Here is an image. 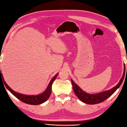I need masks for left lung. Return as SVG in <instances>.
Wrapping results in <instances>:
<instances>
[{"label": "left lung", "instance_id": "obj_1", "mask_svg": "<svg viewBox=\"0 0 127 127\" xmlns=\"http://www.w3.org/2000/svg\"><path fill=\"white\" fill-rule=\"evenodd\" d=\"M126 66L125 64H124V72L123 74V75L122 76V77L121 78L118 84H117L115 87L111 88V90H107L106 91H103L101 93H95V94H90V93H87L86 92L83 91L81 89L76 83H75V82H74L72 79H71V80L73 90L74 91V92H75L76 95V96H77L81 101L85 103L90 104H95L99 103L104 101V100L107 99L108 97H109L116 92V91L120 87V86L123 82L124 78Z\"/></svg>", "mask_w": 127, "mask_h": 127}]
</instances>
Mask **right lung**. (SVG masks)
Returning a JSON list of instances; mask_svg holds the SVG:
<instances>
[{
    "instance_id": "1",
    "label": "right lung",
    "mask_w": 127,
    "mask_h": 127,
    "mask_svg": "<svg viewBox=\"0 0 127 127\" xmlns=\"http://www.w3.org/2000/svg\"><path fill=\"white\" fill-rule=\"evenodd\" d=\"M58 75V73H57L56 75L54 76V77L51 79V80L50 81L49 84L47 86V88L45 91L39 94L38 95H25L23 94H21L14 91L11 88L9 87V86L6 84V83L5 82L4 80L3 76L2 75L1 73L0 72V78L3 79V82H4V85L5 86L6 88L8 89L9 91H10L12 94H13L14 96L16 97L18 99L20 100L21 101H22L24 103H25L32 104V105H37L40 104L42 103L45 102L49 98L50 96V95L51 93V88H52V85L54 81L55 80V79L57 77V76Z\"/></svg>"
}]
</instances>
